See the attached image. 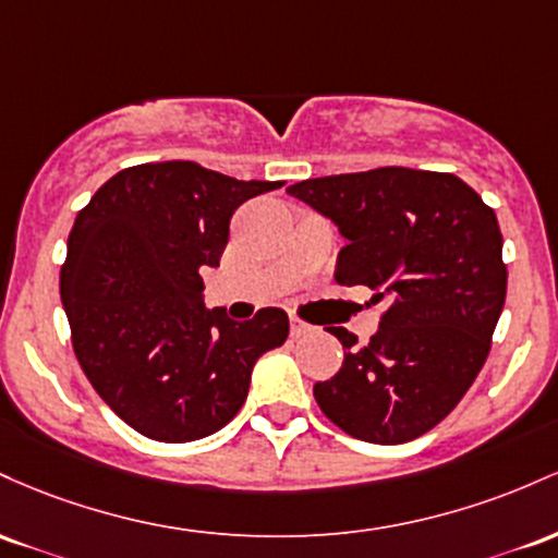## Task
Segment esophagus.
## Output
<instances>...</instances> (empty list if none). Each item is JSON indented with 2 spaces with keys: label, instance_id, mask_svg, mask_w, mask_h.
Masks as SVG:
<instances>
[{
  "label": "esophagus",
  "instance_id": "1",
  "mask_svg": "<svg viewBox=\"0 0 558 558\" xmlns=\"http://www.w3.org/2000/svg\"><path fill=\"white\" fill-rule=\"evenodd\" d=\"M313 327L311 324H305L303 318H298V316H290V331H292V337H300V335H308Z\"/></svg>",
  "mask_w": 558,
  "mask_h": 558
}]
</instances>
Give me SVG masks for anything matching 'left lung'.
I'll return each instance as SVG.
<instances>
[{"label": "left lung", "instance_id": "left-lung-1", "mask_svg": "<svg viewBox=\"0 0 558 558\" xmlns=\"http://www.w3.org/2000/svg\"><path fill=\"white\" fill-rule=\"evenodd\" d=\"M287 195L348 240L337 284H366L372 303H390L368 345L329 329L345 361L313 385L318 409L359 440H416L456 409L490 353L506 300L496 213L453 173L398 166L298 181Z\"/></svg>", "mask_w": 558, "mask_h": 558}]
</instances>
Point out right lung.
<instances>
[{"mask_svg":"<svg viewBox=\"0 0 558 558\" xmlns=\"http://www.w3.org/2000/svg\"><path fill=\"white\" fill-rule=\"evenodd\" d=\"M281 181H240L192 160L144 162L105 181L76 216L60 271L73 350L99 398L149 440L190 442L229 424L253 366L290 318L234 322L205 305L229 221Z\"/></svg>","mask_w":558,"mask_h":558,"instance_id":"1","label":"right lung"}]
</instances>
